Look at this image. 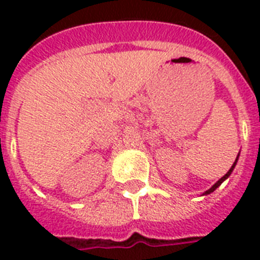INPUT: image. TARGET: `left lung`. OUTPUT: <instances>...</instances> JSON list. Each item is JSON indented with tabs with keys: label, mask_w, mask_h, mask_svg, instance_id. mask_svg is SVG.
Listing matches in <instances>:
<instances>
[{
	"label": "left lung",
	"mask_w": 260,
	"mask_h": 260,
	"mask_svg": "<svg viewBox=\"0 0 260 260\" xmlns=\"http://www.w3.org/2000/svg\"><path fill=\"white\" fill-rule=\"evenodd\" d=\"M238 158H239V156H238ZM238 158H236V160H235V163H234V165H232V167H231V169H230V171H228V173H226V174H225V175H224V177H222V178H221V179H218V181H217V182H216V183H214V185H213V186H212V187H210V189H209V190H206V191H205V194H210V193H213L214 190L217 189L218 186L221 185L222 182L225 181L226 178L230 177V175H231V173H232V170H234V169H235V166H236V162H238Z\"/></svg>",
	"instance_id": "left-lung-1"
}]
</instances>
